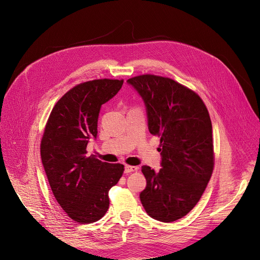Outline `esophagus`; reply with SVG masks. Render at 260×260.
Wrapping results in <instances>:
<instances>
[{
  "mask_svg": "<svg viewBox=\"0 0 260 260\" xmlns=\"http://www.w3.org/2000/svg\"><path fill=\"white\" fill-rule=\"evenodd\" d=\"M137 171H138V168H137V167L125 166V170H124V172H125L126 174H128V173H132V172H137Z\"/></svg>",
  "mask_w": 260,
  "mask_h": 260,
  "instance_id": "obj_1",
  "label": "esophagus"
}]
</instances>
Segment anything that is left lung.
<instances>
[{
	"instance_id": "1",
	"label": "left lung",
	"mask_w": 260,
	"mask_h": 260,
	"mask_svg": "<svg viewBox=\"0 0 260 260\" xmlns=\"http://www.w3.org/2000/svg\"><path fill=\"white\" fill-rule=\"evenodd\" d=\"M142 97L148 131L160 138L159 172L142 167L146 187L140 200L154 219L172 222L200 200L214 169L212 122L208 108L192 89L173 79L141 75L127 80Z\"/></svg>"
}]
</instances>
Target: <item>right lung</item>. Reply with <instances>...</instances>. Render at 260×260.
<instances>
[{
  "mask_svg": "<svg viewBox=\"0 0 260 260\" xmlns=\"http://www.w3.org/2000/svg\"><path fill=\"white\" fill-rule=\"evenodd\" d=\"M122 84L123 79H98L68 90L53 106L41 140V158L52 194L68 217L82 224L105 215L108 190L124 172L120 163L86 156L89 139L97 137L101 105Z\"/></svg>",
  "mask_w": 260,
  "mask_h": 260,
  "instance_id": "obj_1",
  "label": "right lung"
}]
</instances>
